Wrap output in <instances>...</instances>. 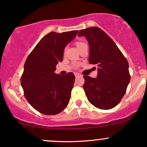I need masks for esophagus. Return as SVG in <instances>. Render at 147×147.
<instances>
[{
	"label": "esophagus",
	"mask_w": 147,
	"mask_h": 147,
	"mask_svg": "<svg viewBox=\"0 0 147 147\" xmlns=\"http://www.w3.org/2000/svg\"><path fill=\"white\" fill-rule=\"evenodd\" d=\"M75 77H80V76H81L80 74H79V73H75Z\"/></svg>",
	"instance_id": "34e87169"
}]
</instances>
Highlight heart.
I'll use <instances>...</instances> for the list:
<instances>
[{
	"label": "heart",
	"mask_w": 147,
	"mask_h": 147,
	"mask_svg": "<svg viewBox=\"0 0 147 147\" xmlns=\"http://www.w3.org/2000/svg\"><path fill=\"white\" fill-rule=\"evenodd\" d=\"M84 44H86V43H82V42H77V43H76V45H77V48H78V49L80 48L81 47H82V45H84Z\"/></svg>",
	"instance_id": "heart-1"
}]
</instances>
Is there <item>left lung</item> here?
Instances as JSON below:
<instances>
[{
  "instance_id": "left-lung-1",
  "label": "left lung",
  "mask_w": 147,
  "mask_h": 147,
  "mask_svg": "<svg viewBox=\"0 0 147 147\" xmlns=\"http://www.w3.org/2000/svg\"><path fill=\"white\" fill-rule=\"evenodd\" d=\"M90 48L88 62L97 65V78L84 76L83 86L89 102L102 110L116 106L125 95L131 76L129 63L114 41L97 27L82 30Z\"/></svg>"
}]
</instances>
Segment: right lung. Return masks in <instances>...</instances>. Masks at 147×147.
I'll return each mask as SVG.
<instances>
[{
	"label": "right lung",
	"mask_w": 147,
	"mask_h": 147,
	"mask_svg": "<svg viewBox=\"0 0 147 147\" xmlns=\"http://www.w3.org/2000/svg\"><path fill=\"white\" fill-rule=\"evenodd\" d=\"M78 30L50 32L41 38L25 62L21 83L24 95L35 110L53 115L68 104L75 83V75L55 73L56 65L63 60V50L77 36Z\"/></svg>",
	"instance_id": "add662e5"
}]
</instances>
